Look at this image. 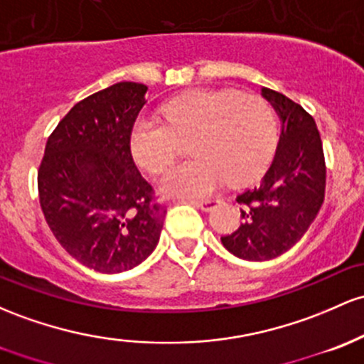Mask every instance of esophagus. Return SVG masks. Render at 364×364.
<instances>
[{
    "label": "esophagus",
    "instance_id": "esophagus-1",
    "mask_svg": "<svg viewBox=\"0 0 364 364\" xmlns=\"http://www.w3.org/2000/svg\"><path fill=\"white\" fill-rule=\"evenodd\" d=\"M219 200H214V198H207V200H191L195 207H198L200 210H205V213H209V210H213L215 205H218Z\"/></svg>",
    "mask_w": 364,
    "mask_h": 364
}]
</instances>
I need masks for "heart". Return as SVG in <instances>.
<instances>
[{"mask_svg":"<svg viewBox=\"0 0 364 364\" xmlns=\"http://www.w3.org/2000/svg\"><path fill=\"white\" fill-rule=\"evenodd\" d=\"M166 124L138 119L129 149L146 173L162 171L190 141L195 161L178 164L159 179L167 197H205L228 181L245 185L269 167L278 145L273 107L257 95L198 90L164 107Z\"/></svg>","mask_w":364,"mask_h":364,"instance_id":"1","label":"heart"}]
</instances>
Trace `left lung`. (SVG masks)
<instances>
[{
	"instance_id": "left-lung-1",
	"label": "left lung",
	"mask_w": 364,
	"mask_h": 364,
	"mask_svg": "<svg viewBox=\"0 0 364 364\" xmlns=\"http://www.w3.org/2000/svg\"><path fill=\"white\" fill-rule=\"evenodd\" d=\"M282 122L273 162L261 185L237 197L243 223L221 237L243 261H269L285 254L313 225L325 198V155L314 119L299 103L261 87Z\"/></svg>"
}]
</instances>
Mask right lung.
Masks as SVG:
<instances>
[{
  "label": "right lung",
  "instance_id": "add662e5",
  "mask_svg": "<svg viewBox=\"0 0 364 364\" xmlns=\"http://www.w3.org/2000/svg\"><path fill=\"white\" fill-rule=\"evenodd\" d=\"M146 90L117 82L75 103L48 138L38 171L39 202L55 238L98 273L133 269L161 238L167 210L155 203L129 149Z\"/></svg>",
  "mask_w": 364,
  "mask_h": 364
}]
</instances>
